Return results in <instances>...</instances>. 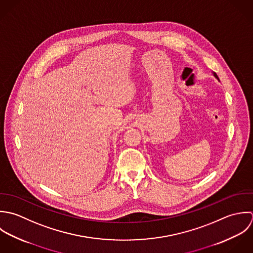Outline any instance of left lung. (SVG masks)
<instances>
[{"mask_svg": "<svg viewBox=\"0 0 253 253\" xmlns=\"http://www.w3.org/2000/svg\"><path fill=\"white\" fill-rule=\"evenodd\" d=\"M214 76H215V77H216V78L219 80V78H218V76H217V74H216V73H214Z\"/></svg>", "mask_w": 253, "mask_h": 253, "instance_id": "left-lung-1", "label": "left lung"}]
</instances>
